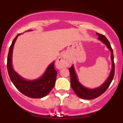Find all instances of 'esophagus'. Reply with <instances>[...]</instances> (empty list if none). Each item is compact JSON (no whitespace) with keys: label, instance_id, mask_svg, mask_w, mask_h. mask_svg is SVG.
<instances>
[{"label":"esophagus","instance_id":"esophagus-1","mask_svg":"<svg viewBox=\"0 0 123 123\" xmlns=\"http://www.w3.org/2000/svg\"><path fill=\"white\" fill-rule=\"evenodd\" d=\"M57 67L59 69H62V68H66L68 66V61L67 60L66 56L64 54L62 55L59 59L57 60L56 63Z\"/></svg>","mask_w":123,"mask_h":123}]
</instances>
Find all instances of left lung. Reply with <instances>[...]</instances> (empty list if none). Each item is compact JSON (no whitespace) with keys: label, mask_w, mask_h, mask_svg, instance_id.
Masks as SVG:
<instances>
[{"label":"left lung","mask_w":123,"mask_h":123,"mask_svg":"<svg viewBox=\"0 0 123 123\" xmlns=\"http://www.w3.org/2000/svg\"><path fill=\"white\" fill-rule=\"evenodd\" d=\"M97 35L99 36V39L104 44H105L110 50L111 53V58L112 60V70L111 71L110 75H109V77L108 78L106 81L100 87L96 88H94V89H89V88L84 87L82 84L80 83V82L78 80L77 75L75 73L74 66H72L69 69L70 75V86H71L72 88L74 91L75 94L81 99H93L102 95L103 93H104L106 91L109 86H110L111 83L112 81L114 78V74H115V64H114V54H113L112 48L111 46L110 43H109V41L107 39V38L104 35L98 33H97Z\"/></svg>","instance_id":"obj_1"}]
</instances>
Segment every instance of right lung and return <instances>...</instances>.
Listing matches in <instances>:
<instances>
[{"mask_svg": "<svg viewBox=\"0 0 123 123\" xmlns=\"http://www.w3.org/2000/svg\"><path fill=\"white\" fill-rule=\"evenodd\" d=\"M20 34H18L14 39L8 53L7 59V69L11 80L15 87L21 93L31 98H42L46 96L55 86L57 72L54 68V62L49 65L44 74L40 78L33 81H27L17 74L12 66V54L13 47L17 38Z\"/></svg>", "mask_w": 123, "mask_h": 123, "instance_id": "add662e5", "label": "right lung"}]
</instances>
